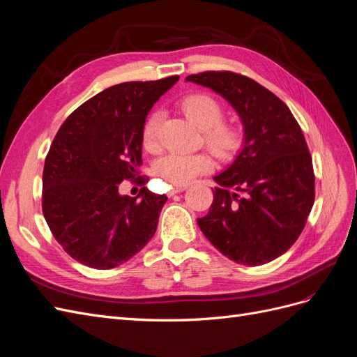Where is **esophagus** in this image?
<instances>
[{"mask_svg": "<svg viewBox=\"0 0 357 357\" xmlns=\"http://www.w3.org/2000/svg\"><path fill=\"white\" fill-rule=\"evenodd\" d=\"M186 189H188V186H185V185H183V186H176L174 189H171V190L168 192V195H169V197H174L176 193H180V192L186 190Z\"/></svg>", "mask_w": 357, "mask_h": 357, "instance_id": "obj_1", "label": "esophagus"}]
</instances>
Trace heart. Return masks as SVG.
I'll return each instance as SVG.
<instances>
[{"mask_svg":"<svg viewBox=\"0 0 357 357\" xmlns=\"http://www.w3.org/2000/svg\"><path fill=\"white\" fill-rule=\"evenodd\" d=\"M183 113L190 122L202 129L204 142L219 158H229L240 149L243 142L241 128L234 122H225L222 104L208 93H192L180 102ZM162 113H150L143 126V146L149 152H158L160 147L159 128ZM213 169V159L207 153H169L162 158L156 171L172 186L186 185L197 176Z\"/></svg>","mask_w":357,"mask_h":357,"instance_id":"heart-1","label":"heart"}]
</instances>
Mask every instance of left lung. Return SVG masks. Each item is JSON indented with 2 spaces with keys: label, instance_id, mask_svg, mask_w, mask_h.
Here are the masks:
<instances>
[{
  "label": "left lung",
  "instance_id": "left-lung-1",
  "mask_svg": "<svg viewBox=\"0 0 357 357\" xmlns=\"http://www.w3.org/2000/svg\"><path fill=\"white\" fill-rule=\"evenodd\" d=\"M219 93L240 116L244 142L213 180V204L198 226L231 261L257 266L286 253L314 204V172L304 134L287 105L255 80L231 71L186 77Z\"/></svg>",
  "mask_w": 357,
  "mask_h": 357
}]
</instances>
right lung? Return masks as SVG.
I'll use <instances>...</instances> for the list:
<instances>
[{
    "instance_id": "right-lung-1",
    "label": "right lung",
    "mask_w": 357,
    "mask_h": 357,
    "mask_svg": "<svg viewBox=\"0 0 357 357\" xmlns=\"http://www.w3.org/2000/svg\"><path fill=\"white\" fill-rule=\"evenodd\" d=\"M177 82L172 75L114 84L59 128L43 171V214L77 262L95 269L119 266L155 235L168 198L147 188L135 198L121 195L119 185L137 176L146 117Z\"/></svg>"
}]
</instances>
